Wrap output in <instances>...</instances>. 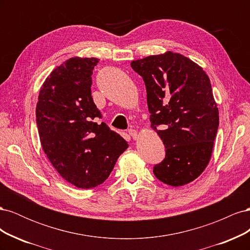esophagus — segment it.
I'll list each match as a JSON object with an SVG mask.
<instances>
[{
    "label": "esophagus",
    "instance_id": "obj_1",
    "mask_svg": "<svg viewBox=\"0 0 250 250\" xmlns=\"http://www.w3.org/2000/svg\"><path fill=\"white\" fill-rule=\"evenodd\" d=\"M128 134H129L133 140H137L138 137H139V135H138V131L132 129V128H130V129H128Z\"/></svg>",
    "mask_w": 250,
    "mask_h": 250
}]
</instances>
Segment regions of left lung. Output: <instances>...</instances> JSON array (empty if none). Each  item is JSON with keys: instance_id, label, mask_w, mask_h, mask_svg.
I'll list each match as a JSON object with an SVG mask.
<instances>
[{"instance_id": "obj_1", "label": "left lung", "mask_w": 250, "mask_h": 250, "mask_svg": "<svg viewBox=\"0 0 250 250\" xmlns=\"http://www.w3.org/2000/svg\"><path fill=\"white\" fill-rule=\"evenodd\" d=\"M131 67L145 82L151 127L166 148L154 175L172 187L191 183L207 168L219 126L209 78L173 52L134 60Z\"/></svg>"}]
</instances>
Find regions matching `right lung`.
<instances>
[{"mask_svg":"<svg viewBox=\"0 0 250 250\" xmlns=\"http://www.w3.org/2000/svg\"><path fill=\"white\" fill-rule=\"evenodd\" d=\"M98 58H70L44 81L36 104L42 149L67 183L81 188L103 184L128 148L102 119L92 97Z\"/></svg>","mask_w":250,"mask_h":250,"instance_id":"obj_1","label":"right lung"}]
</instances>
